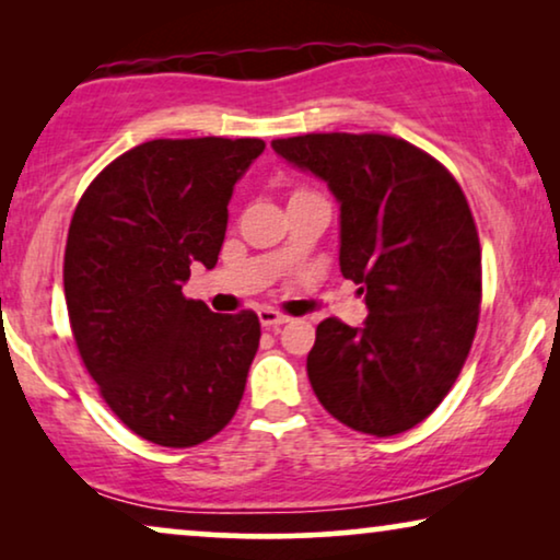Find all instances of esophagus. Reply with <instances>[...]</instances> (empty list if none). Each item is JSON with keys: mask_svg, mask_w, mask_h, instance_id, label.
<instances>
[{"mask_svg": "<svg viewBox=\"0 0 560 560\" xmlns=\"http://www.w3.org/2000/svg\"><path fill=\"white\" fill-rule=\"evenodd\" d=\"M257 316H259V324H262L265 328H280L282 324H288L290 320V316H285V313H280L275 308H259Z\"/></svg>", "mask_w": 560, "mask_h": 560, "instance_id": "esophagus-1", "label": "esophagus"}]
</instances>
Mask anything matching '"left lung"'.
I'll return each instance as SVG.
<instances>
[{
  "label": "left lung",
  "instance_id": "8db88e82",
  "mask_svg": "<svg viewBox=\"0 0 560 560\" xmlns=\"http://www.w3.org/2000/svg\"><path fill=\"white\" fill-rule=\"evenodd\" d=\"M272 150L339 201L341 275L370 308L359 328L320 320L305 364L313 393L359 433L410 431L454 387L477 334L481 249L464 190L389 135H301Z\"/></svg>",
  "mask_w": 560,
  "mask_h": 560
}]
</instances>
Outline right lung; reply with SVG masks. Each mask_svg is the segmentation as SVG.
<instances>
[{
	"instance_id": "obj_1",
	"label": "right lung",
	"mask_w": 560,
	"mask_h": 560,
	"mask_svg": "<svg viewBox=\"0 0 560 560\" xmlns=\"http://www.w3.org/2000/svg\"><path fill=\"white\" fill-rule=\"evenodd\" d=\"M262 150L255 137L142 142L73 211L63 288L75 347L114 416L158 446L209 441L240 408L257 313L221 316L183 285L194 262L217 265L234 183Z\"/></svg>"
}]
</instances>
